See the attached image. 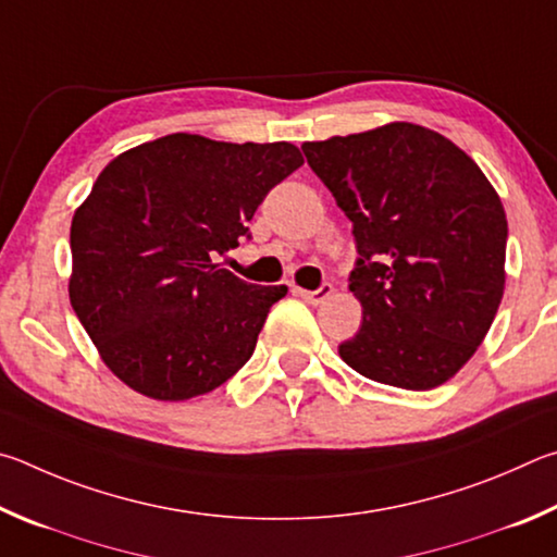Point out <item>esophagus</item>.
I'll use <instances>...</instances> for the list:
<instances>
[{
	"label": "esophagus",
	"mask_w": 557,
	"mask_h": 557,
	"mask_svg": "<svg viewBox=\"0 0 557 557\" xmlns=\"http://www.w3.org/2000/svg\"><path fill=\"white\" fill-rule=\"evenodd\" d=\"M298 290V296L304 298V300H308L310 306H318V304H323V300H327L330 296H333V284H323L320 288H315V290H308V288H296Z\"/></svg>",
	"instance_id": "esophagus-1"
}]
</instances>
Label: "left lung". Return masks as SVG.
Instances as JSON below:
<instances>
[{
    "label": "left lung",
    "instance_id": "obj_1",
    "mask_svg": "<svg viewBox=\"0 0 557 557\" xmlns=\"http://www.w3.org/2000/svg\"><path fill=\"white\" fill-rule=\"evenodd\" d=\"M352 220L349 290L362 327L339 357L379 384L428 392L470 362L504 296L506 212L460 146L411 122L306 141Z\"/></svg>",
    "mask_w": 557,
    "mask_h": 557
}]
</instances>
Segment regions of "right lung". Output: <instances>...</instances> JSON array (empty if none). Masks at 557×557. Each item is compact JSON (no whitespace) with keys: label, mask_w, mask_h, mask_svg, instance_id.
Instances as JSON below:
<instances>
[{"label":"right lung","mask_w":557,"mask_h":557,"mask_svg":"<svg viewBox=\"0 0 557 557\" xmlns=\"http://www.w3.org/2000/svg\"><path fill=\"white\" fill-rule=\"evenodd\" d=\"M304 165L298 146L169 134L124 151L73 214L67 294L116 379L156 401L208 394L249 362L286 286L214 263L249 237L267 193Z\"/></svg>","instance_id":"right-lung-1"}]
</instances>
